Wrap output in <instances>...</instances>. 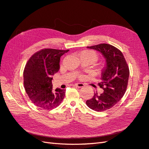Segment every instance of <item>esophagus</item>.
<instances>
[{
	"mask_svg": "<svg viewBox=\"0 0 149 149\" xmlns=\"http://www.w3.org/2000/svg\"><path fill=\"white\" fill-rule=\"evenodd\" d=\"M73 86L77 87H79V88H80V87H82L84 86V84L83 83H77V84H74Z\"/></svg>",
	"mask_w": 149,
	"mask_h": 149,
	"instance_id": "1",
	"label": "esophagus"
}]
</instances>
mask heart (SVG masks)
I'll return each instance as SVG.
<instances>
[{
  "label": "heart",
  "mask_w": 149,
  "mask_h": 149,
  "mask_svg": "<svg viewBox=\"0 0 149 149\" xmlns=\"http://www.w3.org/2000/svg\"><path fill=\"white\" fill-rule=\"evenodd\" d=\"M81 58H87L92 60L93 62H95L98 59V55L96 52L91 49H86L83 50L80 53ZM81 77V76H80Z\"/></svg>",
  "instance_id": "obj_1"
}]
</instances>
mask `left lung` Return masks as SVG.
Wrapping results in <instances>:
<instances>
[{
  "label": "left lung",
  "mask_w": 149,
  "mask_h": 149,
  "mask_svg": "<svg viewBox=\"0 0 149 149\" xmlns=\"http://www.w3.org/2000/svg\"><path fill=\"white\" fill-rule=\"evenodd\" d=\"M87 48L101 52L106 64L101 73V82L98 83L104 93L100 95L94 93L93 98L86 101V104L96 111H104L113 108L124 96L128 86L129 67L123 53L113 45L102 43Z\"/></svg>",
  "instance_id": "1"
}]
</instances>
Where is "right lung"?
Instances as JSON below:
<instances>
[{
    "mask_svg": "<svg viewBox=\"0 0 149 149\" xmlns=\"http://www.w3.org/2000/svg\"><path fill=\"white\" fill-rule=\"evenodd\" d=\"M69 51L45 48L28 60L23 72L24 87L33 103L44 109L57 107L63 100L65 91L52 90V76L60 69V57Z\"/></svg>",
    "mask_w": 149,
    "mask_h": 149,
    "instance_id": "right-lung-1",
    "label": "right lung"
}]
</instances>
